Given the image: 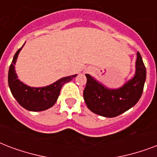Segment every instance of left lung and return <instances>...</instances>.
<instances>
[{
	"label": "left lung",
	"mask_w": 157,
	"mask_h": 157,
	"mask_svg": "<svg viewBox=\"0 0 157 157\" xmlns=\"http://www.w3.org/2000/svg\"><path fill=\"white\" fill-rule=\"evenodd\" d=\"M145 65L140 53H137L134 77L119 89H108L86 75L87 84L83 98L87 108L104 117H115L133 107L140 99L146 80Z\"/></svg>",
	"instance_id": "1"
}]
</instances>
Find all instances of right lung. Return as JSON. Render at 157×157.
Instances as JSON below:
<instances>
[{
  "instance_id": "1",
  "label": "right lung",
  "mask_w": 157,
  "mask_h": 157,
  "mask_svg": "<svg viewBox=\"0 0 157 157\" xmlns=\"http://www.w3.org/2000/svg\"><path fill=\"white\" fill-rule=\"evenodd\" d=\"M14 54L8 73V83L12 95L21 106L31 111H42L51 108L56 102L63 85L70 82L77 75L63 78L54 83L43 87H31L24 84L17 78L14 65L20 50Z\"/></svg>"
}]
</instances>
